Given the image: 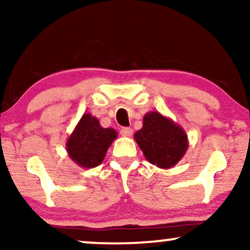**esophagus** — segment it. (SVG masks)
I'll list each match as a JSON object with an SVG mask.
<instances>
[{"mask_svg":"<svg viewBox=\"0 0 250 250\" xmlns=\"http://www.w3.org/2000/svg\"><path fill=\"white\" fill-rule=\"evenodd\" d=\"M121 135H122V136H125V137H130L131 135H133V129L127 128V127L122 128L121 129Z\"/></svg>","mask_w":250,"mask_h":250,"instance_id":"obj_1","label":"esophagus"}]
</instances>
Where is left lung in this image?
Masks as SVG:
<instances>
[{
  "mask_svg": "<svg viewBox=\"0 0 250 250\" xmlns=\"http://www.w3.org/2000/svg\"><path fill=\"white\" fill-rule=\"evenodd\" d=\"M134 139L148 162L162 169L173 168L189 147L185 129L159 111H149Z\"/></svg>",
  "mask_w": 250,
  "mask_h": 250,
  "instance_id": "obj_1",
  "label": "left lung"
}]
</instances>
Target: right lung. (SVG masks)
Masks as SVG:
<instances>
[{
    "mask_svg": "<svg viewBox=\"0 0 250 250\" xmlns=\"http://www.w3.org/2000/svg\"><path fill=\"white\" fill-rule=\"evenodd\" d=\"M117 137L113 128H103L90 113L83 114L81 120L65 143L69 157L79 167L95 168L101 165L108 148Z\"/></svg>",
    "mask_w": 250,
    "mask_h": 250,
    "instance_id": "right-lung-1",
    "label": "right lung"
}]
</instances>
